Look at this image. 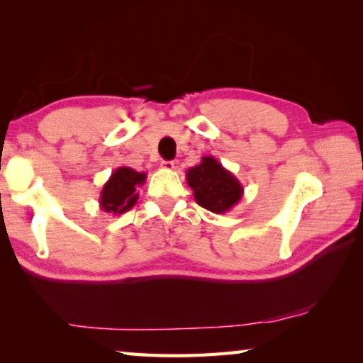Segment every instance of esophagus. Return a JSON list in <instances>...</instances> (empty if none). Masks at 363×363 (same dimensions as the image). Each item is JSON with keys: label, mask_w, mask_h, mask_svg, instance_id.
Instances as JSON below:
<instances>
[{"label": "esophagus", "mask_w": 363, "mask_h": 363, "mask_svg": "<svg viewBox=\"0 0 363 363\" xmlns=\"http://www.w3.org/2000/svg\"><path fill=\"white\" fill-rule=\"evenodd\" d=\"M160 167H162V169L171 171V169H174V162H162V164H160Z\"/></svg>", "instance_id": "esophagus-1"}]
</instances>
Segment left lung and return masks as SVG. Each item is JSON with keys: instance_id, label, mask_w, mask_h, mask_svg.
<instances>
[{"instance_id": "1", "label": "left lung", "mask_w": 363, "mask_h": 363, "mask_svg": "<svg viewBox=\"0 0 363 363\" xmlns=\"http://www.w3.org/2000/svg\"><path fill=\"white\" fill-rule=\"evenodd\" d=\"M186 179L196 203L211 213L230 211L243 196L242 182L214 157H201L199 164L187 169Z\"/></svg>"}]
</instances>
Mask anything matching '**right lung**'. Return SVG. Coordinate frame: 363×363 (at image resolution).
Listing matches in <instances>:
<instances>
[{
    "instance_id": "right-lung-1",
    "label": "right lung",
    "mask_w": 363,
    "mask_h": 363,
    "mask_svg": "<svg viewBox=\"0 0 363 363\" xmlns=\"http://www.w3.org/2000/svg\"><path fill=\"white\" fill-rule=\"evenodd\" d=\"M145 179V173H138L130 167L116 168L101 190V210L112 213L115 216L131 210L139 199L136 189L144 186Z\"/></svg>"
}]
</instances>
